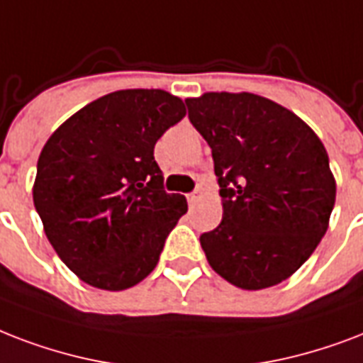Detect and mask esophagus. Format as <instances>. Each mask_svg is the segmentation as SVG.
<instances>
[{
  "label": "esophagus",
  "instance_id": "obj_1",
  "mask_svg": "<svg viewBox=\"0 0 363 363\" xmlns=\"http://www.w3.org/2000/svg\"><path fill=\"white\" fill-rule=\"evenodd\" d=\"M201 196H202V191L195 189L193 193H189V195H187V201H189V204H196V202L201 201Z\"/></svg>",
  "mask_w": 363,
  "mask_h": 363
}]
</instances>
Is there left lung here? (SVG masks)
I'll use <instances>...</instances> for the list:
<instances>
[{
    "mask_svg": "<svg viewBox=\"0 0 363 363\" xmlns=\"http://www.w3.org/2000/svg\"><path fill=\"white\" fill-rule=\"evenodd\" d=\"M212 150L223 220L202 233L213 271L242 289L289 278L328 231L335 178L324 143L296 113L250 92L185 100Z\"/></svg>",
    "mask_w": 363,
    "mask_h": 363,
    "instance_id": "left-lung-1",
    "label": "left lung"
}]
</instances>
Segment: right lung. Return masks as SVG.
Masks as SVG:
<instances>
[{"label":"right lung","instance_id":"add662e5","mask_svg":"<svg viewBox=\"0 0 363 363\" xmlns=\"http://www.w3.org/2000/svg\"><path fill=\"white\" fill-rule=\"evenodd\" d=\"M184 117L185 104L170 92L128 89L79 109L47 140L33 204L58 257L83 282L119 291L157 267L187 201L164 191L153 150Z\"/></svg>","mask_w":363,"mask_h":363}]
</instances>
